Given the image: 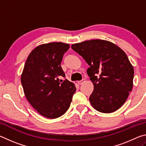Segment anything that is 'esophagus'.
Listing matches in <instances>:
<instances>
[{
	"instance_id": "obj_1",
	"label": "esophagus",
	"mask_w": 146,
	"mask_h": 146,
	"mask_svg": "<svg viewBox=\"0 0 146 146\" xmlns=\"http://www.w3.org/2000/svg\"><path fill=\"white\" fill-rule=\"evenodd\" d=\"M85 82V79L84 78H82V80H79V81H78L77 82V83L79 85H80V84H82Z\"/></svg>"
}]
</instances>
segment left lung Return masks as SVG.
<instances>
[{
    "instance_id": "1",
    "label": "left lung",
    "mask_w": 146,
    "mask_h": 146,
    "mask_svg": "<svg viewBox=\"0 0 146 146\" xmlns=\"http://www.w3.org/2000/svg\"><path fill=\"white\" fill-rule=\"evenodd\" d=\"M71 48L90 66L87 73L94 90L89 99L93 107L104 113L118 110L133 85L134 69L126 54L115 44L99 39L74 44Z\"/></svg>"
}]
</instances>
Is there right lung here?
I'll list each match as a JSON object with an SVG mask.
<instances>
[{"label": "right lung", "instance_id": "add662e5", "mask_svg": "<svg viewBox=\"0 0 146 146\" xmlns=\"http://www.w3.org/2000/svg\"><path fill=\"white\" fill-rule=\"evenodd\" d=\"M70 45L50 42L36 47L26 61L21 83L27 100L38 113L48 118H56L70 108L76 88L65 77L60 64Z\"/></svg>", "mask_w": 146, "mask_h": 146}]
</instances>
